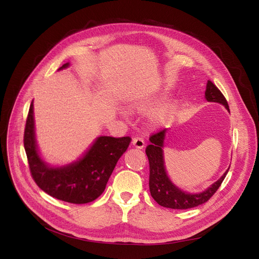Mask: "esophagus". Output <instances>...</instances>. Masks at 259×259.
I'll list each match as a JSON object with an SVG mask.
<instances>
[{
    "instance_id": "1",
    "label": "esophagus",
    "mask_w": 259,
    "mask_h": 259,
    "mask_svg": "<svg viewBox=\"0 0 259 259\" xmlns=\"http://www.w3.org/2000/svg\"><path fill=\"white\" fill-rule=\"evenodd\" d=\"M132 145L134 146L136 149H143L145 147V140L143 138H140V137L133 138Z\"/></svg>"
}]
</instances>
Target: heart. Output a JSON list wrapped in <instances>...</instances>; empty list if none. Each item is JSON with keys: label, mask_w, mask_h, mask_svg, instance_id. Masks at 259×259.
Here are the masks:
<instances>
[{"label": "heart", "mask_w": 259, "mask_h": 259, "mask_svg": "<svg viewBox=\"0 0 259 259\" xmlns=\"http://www.w3.org/2000/svg\"><path fill=\"white\" fill-rule=\"evenodd\" d=\"M163 98V93H152L148 95H140L128 101V109L139 113H147V125L152 130L166 126L177 114L179 103L177 99L170 98L162 101L153 107Z\"/></svg>", "instance_id": "obj_1"}]
</instances>
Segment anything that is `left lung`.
Instances as JSON below:
<instances>
[{
  "label": "left lung",
  "instance_id": "obj_1",
  "mask_svg": "<svg viewBox=\"0 0 259 259\" xmlns=\"http://www.w3.org/2000/svg\"><path fill=\"white\" fill-rule=\"evenodd\" d=\"M204 97L209 103L223 105L230 113L229 106L226 98L222 92L210 81H207L206 83ZM167 132L168 130L165 128L152 135L149 138L150 145L146 149V154L149 160V165H150L149 188H150L151 197L155 200V202H158L159 205L173 209H187L201 205L203 203L207 202L211 195L217 191L219 186L224 182L230 166L221 178L207 187L205 190L197 193L185 191L171 182L166 171L165 161H164V143H165Z\"/></svg>",
  "mask_w": 259,
  "mask_h": 259
}]
</instances>
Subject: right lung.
Returning a JSON list of instances; mask_svg holds the SVG:
<instances>
[{
	"instance_id": "obj_1",
	"label": "right lung",
	"mask_w": 259,
	"mask_h": 259,
	"mask_svg": "<svg viewBox=\"0 0 259 259\" xmlns=\"http://www.w3.org/2000/svg\"><path fill=\"white\" fill-rule=\"evenodd\" d=\"M69 66L67 62L58 71ZM130 143V137L99 136L77 160L64 165H51L38 150L33 100L30 105L23 145L34 182L53 198L73 204H85L96 200L105 191L117 161Z\"/></svg>"
}]
</instances>
